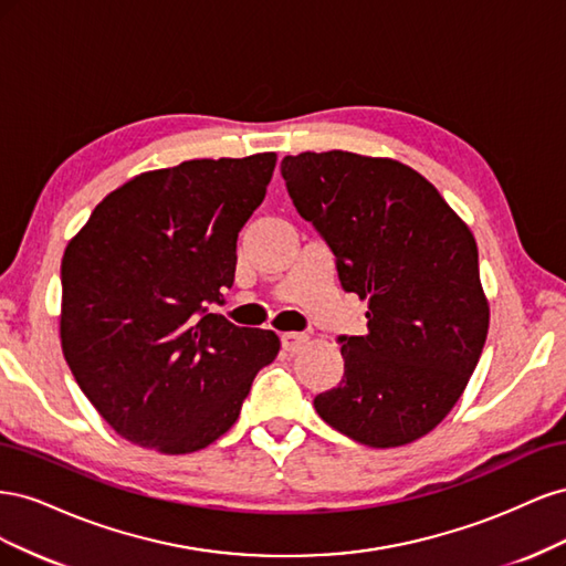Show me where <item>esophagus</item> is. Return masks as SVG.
<instances>
[{
	"mask_svg": "<svg viewBox=\"0 0 566 566\" xmlns=\"http://www.w3.org/2000/svg\"><path fill=\"white\" fill-rule=\"evenodd\" d=\"M306 342H310V335H304V333H283L281 335V345L285 352H297L306 345Z\"/></svg>",
	"mask_w": 566,
	"mask_h": 566,
	"instance_id": "34e87169",
	"label": "esophagus"
}]
</instances>
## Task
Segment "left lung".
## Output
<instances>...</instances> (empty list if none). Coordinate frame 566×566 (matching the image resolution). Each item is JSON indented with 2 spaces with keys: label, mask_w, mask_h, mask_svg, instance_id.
Segmentation results:
<instances>
[{
  "label": "left lung",
  "mask_w": 566,
  "mask_h": 566,
  "mask_svg": "<svg viewBox=\"0 0 566 566\" xmlns=\"http://www.w3.org/2000/svg\"><path fill=\"white\" fill-rule=\"evenodd\" d=\"M281 175L333 250L342 290L368 302V333L337 337L345 375L316 413L373 449L420 439L449 416L486 342L472 231L397 160L306 150Z\"/></svg>",
  "instance_id": "left-lung-1"
}]
</instances>
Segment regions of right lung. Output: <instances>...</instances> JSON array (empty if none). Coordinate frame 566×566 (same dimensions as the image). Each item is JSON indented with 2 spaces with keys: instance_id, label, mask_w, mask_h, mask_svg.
<instances>
[{
  "instance_id": "add662e5",
  "label": "right lung",
  "mask_w": 566,
  "mask_h": 566,
  "mask_svg": "<svg viewBox=\"0 0 566 566\" xmlns=\"http://www.w3.org/2000/svg\"><path fill=\"white\" fill-rule=\"evenodd\" d=\"M273 167L276 153H256L139 175L65 248L63 356L101 418L136 447H210L281 349L273 331L208 312L233 285L238 233Z\"/></svg>"
}]
</instances>
